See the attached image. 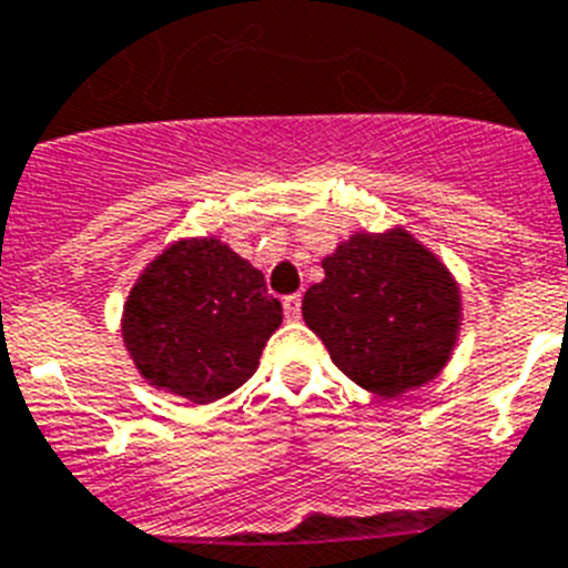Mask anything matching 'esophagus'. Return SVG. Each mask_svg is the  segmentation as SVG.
I'll return each mask as SVG.
<instances>
[{
	"instance_id": "34e87169",
	"label": "esophagus",
	"mask_w": 568,
	"mask_h": 568,
	"mask_svg": "<svg viewBox=\"0 0 568 568\" xmlns=\"http://www.w3.org/2000/svg\"><path fill=\"white\" fill-rule=\"evenodd\" d=\"M284 316H287V318L302 316V295L293 293V295H287V298H284Z\"/></svg>"
}]
</instances>
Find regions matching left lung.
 <instances>
[{
	"label": "left lung",
	"mask_w": 568,
	"mask_h": 568,
	"mask_svg": "<svg viewBox=\"0 0 568 568\" xmlns=\"http://www.w3.org/2000/svg\"><path fill=\"white\" fill-rule=\"evenodd\" d=\"M302 316L357 386L397 397L442 374L456 348L462 293L406 229L357 232L322 261Z\"/></svg>",
	"instance_id": "left-lung-1"
}]
</instances>
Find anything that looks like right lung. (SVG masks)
Masks as SVG:
<instances>
[{
	"label": "right lung",
	"instance_id": "1",
	"mask_svg": "<svg viewBox=\"0 0 568 568\" xmlns=\"http://www.w3.org/2000/svg\"><path fill=\"white\" fill-rule=\"evenodd\" d=\"M281 313L261 270L217 237H189L144 266L121 336L150 386L211 403L255 374Z\"/></svg>",
	"mask_w": 568,
	"mask_h": 568
}]
</instances>
